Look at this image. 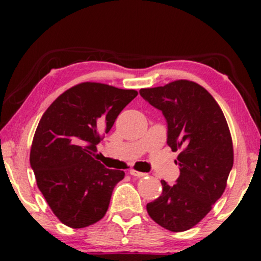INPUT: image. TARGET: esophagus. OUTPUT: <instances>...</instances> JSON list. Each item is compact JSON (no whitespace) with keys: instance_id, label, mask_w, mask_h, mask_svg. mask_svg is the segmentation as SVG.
Listing matches in <instances>:
<instances>
[{"instance_id":"1","label":"esophagus","mask_w":261,"mask_h":261,"mask_svg":"<svg viewBox=\"0 0 261 261\" xmlns=\"http://www.w3.org/2000/svg\"><path fill=\"white\" fill-rule=\"evenodd\" d=\"M129 174H132V176H133V177H138V178L146 176V173H144V172H139V171H135V170H130V171H129Z\"/></svg>"}]
</instances>
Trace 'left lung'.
<instances>
[{
  "label": "left lung",
  "mask_w": 261,
  "mask_h": 261,
  "mask_svg": "<svg viewBox=\"0 0 261 261\" xmlns=\"http://www.w3.org/2000/svg\"><path fill=\"white\" fill-rule=\"evenodd\" d=\"M141 97L163 113L167 145L180 149L176 160L179 177L147 203L151 219L171 231L196 226L222 196L233 167V142L226 117L212 95L190 81L141 89Z\"/></svg>",
  "instance_id": "1"
}]
</instances>
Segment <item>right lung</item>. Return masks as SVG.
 Instances as JSON below:
<instances>
[{
	"label": "right lung",
	"instance_id": "right-lung-1",
	"mask_svg": "<svg viewBox=\"0 0 261 261\" xmlns=\"http://www.w3.org/2000/svg\"><path fill=\"white\" fill-rule=\"evenodd\" d=\"M137 95L87 82L60 95L42 115L32 142L31 167L49 208L66 226L84 228L106 215L124 172L96 160V145Z\"/></svg>",
	"mask_w": 261,
	"mask_h": 261
}]
</instances>
